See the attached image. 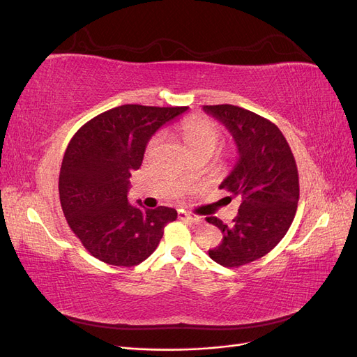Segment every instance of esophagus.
Wrapping results in <instances>:
<instances>
[{
    "instance_id": "esophagus-1",
    "label": "esophagus",
    "mask_w": 357,
    "mask_h": 357,
    "mask_svg": "<svg viewBox=\"0 0 357 357\" xmlns=\"http://www.w3.org/2000/svg\"><path fill=\"white\" fill-rule=\"evenodd\" d=\"M178 219L185 220V222H190V223H201L202 222V218H199V215L189 213V211H183V210L178 211Z\"/></svg>"
}]
</instances>
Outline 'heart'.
I'll return each mask as SVG.
<instances>
[{"instance_id":"obj_1","label":"heart","mask_w":357,"mask_h":357,"mask_svg":"<svg viewBox=\"0 0 357 357\" xmlns=\"http://www.w3.org/2000/svg\"><path fill=\"white\" fill-rule=\"evenodd\" d=\"M180 135L190 149L193 155L197 153H213L220 142V128L213 119L207 116H189L177 126ZM160 139V135H155L147 144V152H150Z\"/></svg>"}]
</instances>
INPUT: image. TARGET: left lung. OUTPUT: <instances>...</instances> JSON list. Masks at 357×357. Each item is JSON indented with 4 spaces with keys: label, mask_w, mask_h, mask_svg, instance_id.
Returning <instances> with one entry per match:
<instances>
[{
    "label": "left lung",
    "mask_w": 357,
    "mask_h": 357,
    "mask_svg": "<svg viewBox=\"0 0 357 357\" xmlns=\"http://www.w3.org/2000/svg\"><path fill=\"white\" fill-rule=\"evenodd\" d=\"M229 129L240 158L220 189L241 199L231 225L205 218L223 234L208 250L214 262L238 268L261 259L282 241L296 214L299 177L294 153L278 126L250 110L231 104L204 105Z\"/></svg>",
    "instance_id": "left-lung-1"
}]
</instances>
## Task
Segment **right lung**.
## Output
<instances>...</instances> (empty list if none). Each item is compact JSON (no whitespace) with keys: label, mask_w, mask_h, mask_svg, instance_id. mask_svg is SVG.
Segmentation results:
<instances>
[{"label":"right lung","mask_w":357,"mask_h":357,"mask_svg":"<svg viewBox=\"0 0 357 357\" xmlns=\"http://www.w3.org/2000/svg\"><path fill=\"white\" fill-rule=\"evenodd\" d=\"M188 107L125 104L86 122L62 159L59 199L67 223L93 257L114 266H135L152 255L167 223L168 207L149 210L128 202L131 171L158 129Z\"/></svg>","instance_id":"add662e5"}]
</instances>
